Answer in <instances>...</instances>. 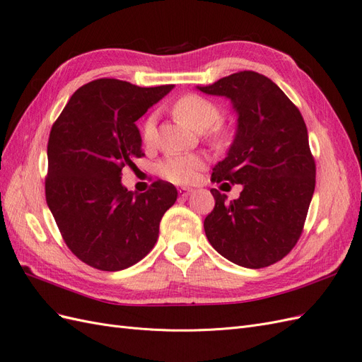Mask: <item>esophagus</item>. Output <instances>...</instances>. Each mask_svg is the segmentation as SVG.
Returning a JSON list of instances; mask_svg holds the SVG:
<instances>
[{
	"mask_svg": "<svg viewBox=\"0 0 362 362\" xmlns=\"http://www.w3.org/2000/svg\"><path fill=\"white\" fill-rule=\"evenodd\" d=\"M193 190L192 189H180V196H182V198H185V196H189Z\"/></svg>",
	"mask_w": 362,
	"mask_h": 362,
	"instance_id": "1",
	"label": "esophagus"
}]
</instances>
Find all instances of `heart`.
I'll list each match as a JSON object with an SVG mask.
<instances>
[{"label": "heart", "instance_id": "1", "mask_svg": "<svg viewBox=\"0 0 362 362\" xmlns=\"http://www.w3.org/2000/svg\"><path fill=\"white\" fill-rule=\"evenodd\" d=\"M172 112L175 117L180 119L187 127L196 131H205L221 119V108L206 98L187 93L175 101ZM210 128V127H209ZM211 129V128H210ZM208 136L214 141H225L226 131L222 127H212L208 130ZM156 139V120L149 117L141 127V140L146 145H152ZM205 166V158L198 154H173L168 156L158 164L160 177L173 184H190L193 182Z\"/></svg>", "mask_w": 362, "mask_h": 362}]
</instances>
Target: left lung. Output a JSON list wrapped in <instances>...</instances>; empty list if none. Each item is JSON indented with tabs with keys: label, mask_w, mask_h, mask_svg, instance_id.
Instances as JSON below:
<instances>
[{
	"label": "left lung",
	"mask_w": 362,
	"mask_h": 362,
	"mask_svg": "<svg viewBox=\"0 0 362 362\" xmlns=\"http://www.w3.org/2000/svg\"><path fill=\"white\" fill-rule=\"evenodd\" d=\"M199 90L229 98L238 113L235 139L211 180L243 185L231 202L211 189L216 204L204 221L208 242L242 267L275 264L300 238L315 187L305 120L275 83L254 71Z\"/></svg>",
	"instance_id": "8db88e82"
}]
</instances>
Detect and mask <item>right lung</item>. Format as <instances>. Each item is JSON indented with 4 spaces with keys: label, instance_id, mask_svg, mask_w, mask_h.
Here are the masks:
<instances>
[{
    "label": "right lung",
    "instance_id": "1",
    "mask_svg": "<svg viewBox=\"0 0 362 362\" xmlns=\"http://www.w3.org/2000/svg\"><path fill=\"white\" fill-rule=\"evenodd\" d=\"M172 89L173 84L93 80L71 96L52 124L45 198L64 243L87 266L124 270L157 243L160 221L177 201V189L158 180L136 194L124 187L120 175L145 156L136 120Z\"/></svg>",
    "mask_w": 362,
    "mask_h": 362
}]
</instances>
